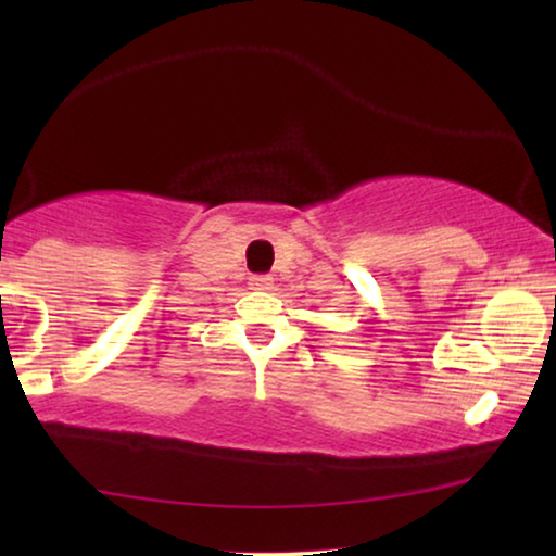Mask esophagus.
<instances>
[{
    "label": "esophagus",
    "instance_id": "esophagus-1",
    "mask_svg": "<svg viewBox=\"0 0 556 556\" xmlns=\"http://www.w3.org/2000/svg\"><path fill=\"white\" fill-rule=\"evenodd\" d=\"M248 286L253 288V291H270L273 278L270 276H250L248 278Z\"/></svg>",
    "mask_w": 556,
    "mask_h": 556
}]
</instances>
